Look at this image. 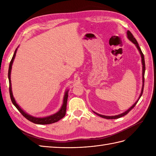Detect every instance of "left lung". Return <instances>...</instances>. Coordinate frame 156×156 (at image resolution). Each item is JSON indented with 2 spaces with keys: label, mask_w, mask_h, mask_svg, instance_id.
Wrapping results in <instances>:
<instances>
[{
  "label": "left lung",
  "mask_w": 156,
  "mask_h": 156,
  "mask_svg": "<svg viewBox=\"0 0 156 156\" xmlns=\"http://www.w3.org/2000/svg\"><path fill=\"white\" fill-rule=\"evenodd\" d=\"M127 38L129 39V40H130L133 44H135V45L136 46V48H137L138 51H140V54L141 55V63H142V81H143V84H142V88H141V93H140V97H139V98H137V100L136 101V102H135V103L131 106V107L130 108H129L127 111L122 112V113L119 114V115H115V116H106V115H101V114H98L97 113V112H96L94 111V113H95L96 115H97L98 116H99V117H102V118H105V119H118V118H120V117H123V116L127 115L128 112L130 111L132 108H133L134 107L135 105H136L137 102L139 101V100H140V98H141L142 94H143V91H144V76H145V59H144V55L143 54V53H142L141 50V48H140V46H139V44L138 43L136 39H135V38L133 37V35H132L131 33L129 31H127Z\"/></svg>",
  "instance_id": "8db88e82"
}]
</instances>
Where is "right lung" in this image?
<instances>
[{"mask_svg": "<svg viewBox=\"0 0 156 156\" xmlns=\"http://www.w3.org/2000/svg\"><path fill=\"white\" fill-rule=\"evenodd\" d=\"M19 47V46H18ZM18 48L15 49L14 54H13L12 58L11 59V61L10 62L9 64V72H8V78H9V92H10V97H11V101L12 104L15 105V107L18 109V111L21 112V113L24 116V117L28 119L29 121L31 122H34L35 124H39V125H48V124H51L54 123V122H58V121L60 120L61 119L64 117L66 115V105H67V101H68V91L69 90H66L64 94V99H63V104L60 109L57 112H55V114H53L51 115L47 116V117H35L27 113L25 111H24L23 109L21 108V107L16 103L15 99L13 97L12 92V87H11V69H12V63L14 62V59L16 55V51H17Z\"/></svg>", "mask_w": 156, "mask_h": 156, "instance_id": "1", "label": "right lung"}]
</instances>
